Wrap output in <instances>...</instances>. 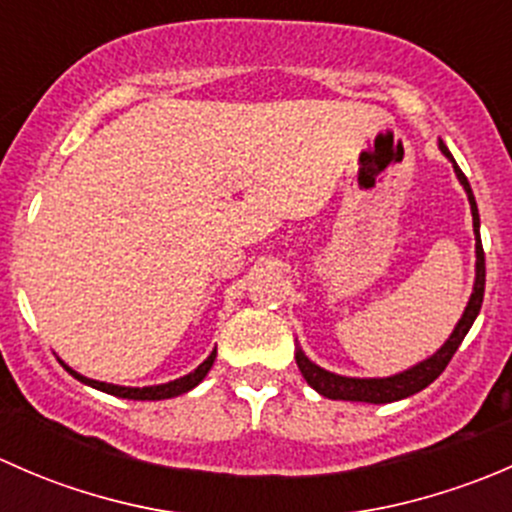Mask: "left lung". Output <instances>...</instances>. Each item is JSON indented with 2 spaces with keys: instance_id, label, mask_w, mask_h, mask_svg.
Wrapping results in <instances>:
<instances>
[{
  "instance_id": "1",
  "label": "left lung",
  "mask_w": 512,
  "mask_h": 512,
  "mask_svg": "<svg viewBox=\"0 0 512 512\" xmlns=\"http://www.w3.org/2000/svg\"><path fill=\"white\" fill-rule=\"evenodd\" d=\"M438 148H441L443 156L453 163V170H456L458 180H461L463 190H466L468 203H471V213H473V232H476V285H473V294L471 299H468L466 312H463V317L458 319L453 334L446 339V344H443L436 354L428 356V359L421 361V364L411 366V369L401 371V374L386 376V379H352V376L332 374V371L322 369V366H317L314 361H309L302 349H297L294 359H297L299 371H302V376L307 379V384L312 386L317 394L327 396V399L364 401V404H391V401H399V399H406V396L418 394V391L426 389L428 384H433V381L443 374L448 361L453 359L456 349L461 347V342L466 339L468 329H471L473 322H476L480 304H483V292H485V255H483V245H480L478 205H476V198H473L471 183H468V178L463 175V170L458 168V163L453 160L451 151L446 148V143L438 141Z\"/></svg>"
}]
</instances>
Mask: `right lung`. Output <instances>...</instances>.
I'll use <instances>...</instances> for the list:
<instances>
[{
    "instance_id": "right-lung-1",
    "label": "right lung",
    "mask_w": 512,
    "mask_h": 512,
    "mask_svg": "<svg viewBox=\"0 0 512 512\" xmlns=\"http://www.w3.org/2000/svg\"><path fill=\"white\" fill-rule=\"evenodd\" d=\"M215 354H218V349H213V354L208 356V359L203 361V364L198 366L195 371H190L188 376H180V379L175 381H168V384H158V386H143V389H133V386H116V384H106V381H96V379H89V376H81L79 371H74L71 366H66L64 361V369L69 371L74 379H79L81 384H89L94 386L98 391H106V394L111 396H118V399H133V401H160V399H173V396H180L185 394V391L195 389V386L200 384V381L205 379V374L210 371V366H213L215 361Z\"/></svg>"
}]
</instances>
